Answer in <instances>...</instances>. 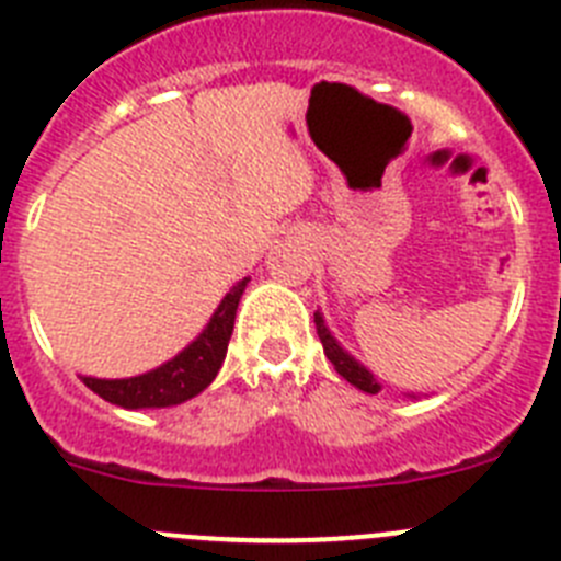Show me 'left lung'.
<instances>
[{
	"instance_id": "left-lung-1",
	"label": "left lung",
	"mask_w": 561,
	"mask_h": 561,
	"mask_svg": "<svg viewBox=\"0 0 561 561\" xmlns=\"http://www.w3.org/2000/svg\"><path fill=\"white\" fill-rule=\"evenodd\" d=\"M314 323H317V334H320V342H323L325 356H329V359H331V365H334L336 374H340L345 381H351L354 388L365 390V393H379L381 385L374 379V374H370V370L365 368V365H359V362H356L354 356H351L348 351L342 348L340 342H336L334 336H331V331L325 329L323 314H320V311H317V314H314Z\"/></svg>"
}]
</instances>
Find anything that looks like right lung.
<instances>
[{
    "label": "right lung",
    "mask_w": 561,
    "mask_h": 561,
    "mask_svg": "<svg viewBox=\"0 0 561 561\" xmlns=\"http://www.w3.org/2000/svg\"><path fill=\"white\" fill-rule=\"evenodd\" d=\"M247 289V277L238 280L219 309L213 311L210 323L185 351L168 359L160 368L148 374L131 376V379H95V376H81L89 390H95L101 399L112 401L126 410H151V408H173L182 401L199 396L202 390L216 379L221 362L227 356V342L236 325L238 300Z\"/></svg>",
    "instance_id": "1"
}]
</instances>
